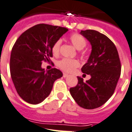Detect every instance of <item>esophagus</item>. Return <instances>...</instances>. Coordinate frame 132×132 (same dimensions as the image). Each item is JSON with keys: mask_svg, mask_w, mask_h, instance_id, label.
Segmentation results:
<instances>
[{"mask_svg": "<svg viewBox=\"0 0 132 132\" xmlns=\"http://www.w3.org/2000/svg\"><path fill=\"white\" fill-rule=\"evenodd\" d=\"M67 76H69V75H68L67 73H63V77H64V78H66V77H67Z\"/></svg>", "mask_w": 132, "mask_h": 132, "instance_id": "obj_1", "label": "esophagus"}]
</instances>
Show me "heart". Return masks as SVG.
I'll return each mask as SVG.
<instances>
[{"label":"heart","mask_w":132,"mask_h":132,"mask_svg":"<svg viewBox=\"0 0 132 132\" xmlns=\"http://www.w3.org/2000/svg\"><path fill=\"white\" fill-rule=\"evenodd\" d=\"M69 40L77 50H81L86 46L87 40L83 36L80 35V34L74 33L70 35L69 38ZM61 40H58L53 44L52 47V54L55 56H58L60 54V50H61ZM58 66L61 70L66 72H72L74 71L77 67L80 66V62L76 59H63L60 61L58 63Z\"/></svg>","instance_id":"b5f03b06"}]
</instances>
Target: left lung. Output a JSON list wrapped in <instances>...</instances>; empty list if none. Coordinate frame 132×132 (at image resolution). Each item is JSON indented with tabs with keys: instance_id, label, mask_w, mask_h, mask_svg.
I'll list each match as a JSON object with an SVG mask.
<instances>
[{
	"instance_id": "left-lung-1",
	"label": "left lung",
	"mask_w": 132,
	"mask_h": 132,
	"mask_svg": "<svg viewBox=\"0 0 132 132\" xmlns=\"http://www.w3.org/2000/svg\"><path fill=\"white\" fill-rule=\"evenodd\" d=\"M92 45V53L87 63L82 66V73L91 78L83 82L78 78V84L69 89L78 105L87 110L101 107L114 94L120 78L121 64L118 51L111 40L96 30L81 31Z\"/></svg>"
}]
</instances>
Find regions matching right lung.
<instances>
[{
	"label": "right lung",
	"mask_w": 132,
	"mask_h": 132,
	"mask_svg": "<svg viewBox=\"0 0 132 132\" xmlns=\"http://www.w3.org/2000/svg\"><path fill=\"white\" fill-rule=\"evenodd\" d=\"M67 31L66 27L38 24L24 31L15 42L10 73L16 92L27 103H41L50 95L55 80L63 76L59 69L45 71L41 65L43 61L52 62L53 44Z\"/></svg>",
	"instance_id": "1"
}]
</instances>
